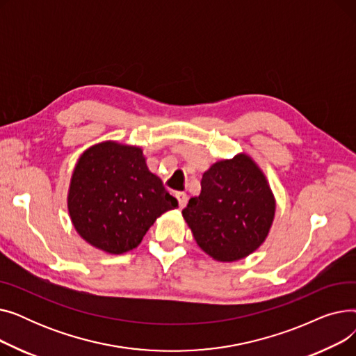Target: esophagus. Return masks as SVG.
I'll return each mask as SVG.
<instances>
[{
	"label": "esophagus",
	"mask_w": 356,
	"mask_h": 356,
	"mask_svg": "<svg viewBox=\"0 0 356 356\" xmlns=\"http://www.w3.org/2000/svg\"><path fill=\"white\" fill-rule=\"evenodd\" d=\"M176 199H177V202H179V208L180 209H183L184 207H186V203H188V195H186L184 192H177L176 193Z\"/></svg>",
	"instance_id": "1"
}]
</instances>
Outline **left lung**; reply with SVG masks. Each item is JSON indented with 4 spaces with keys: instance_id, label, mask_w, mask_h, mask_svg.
<instances>
[{
    "instance_id": "8db88e82",
    "label": "left lung",
    "mask_w": 356,
    "mask_h": 356,
    "mask_svg": "<svg viewBox=\"0 0 356 356\" xmlns=\"http://www.w3.org/2000/svg\"><path fill=\"white\" fill-rule=\"evenodd\" d=\"M200 195L181 213L197 245L216 261L232 263L266 241L275 200L261 168L247 154L220 160L202 176Z\"/></svg>"
}]
</instances>
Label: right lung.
<instances>
[{"instance_id": "obj_1", "label": "right lung", "mask_w": 356, "mask_h": 356, "mask_svg": "<svg viewBox=\"0 0 356 356\" xmlns=\"http://www.w3.org/2000/svg\"><path fill=\"white\" fill-rule=\"evenodd\" d=\"M177 208L143 149L105 141L92 145L74 167L67 209L78 234L98 250L124 254L138 247L156 219Z\"/></svg>"}]
</instances>
